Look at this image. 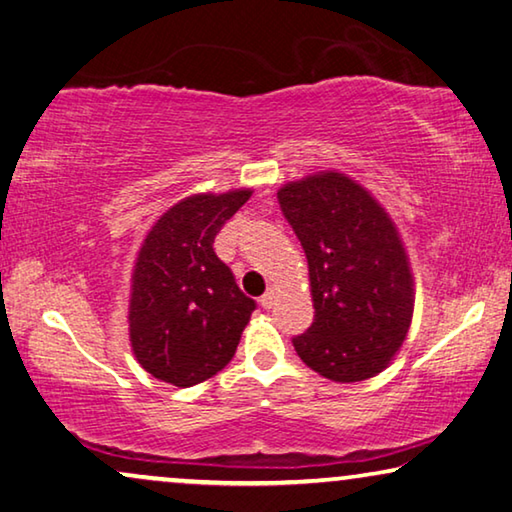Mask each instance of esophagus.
<instances>
[{"instance_id": "1", "label": "esophagus", "mask_w": 512, "mask_h": 512, "mask_svg": "<svg viewBox=\"0 0 512 512\" xmlns=\"http://www.w3.org/2000/svg\"><path fill=\"white\" fill-rule=\"evenodd\" d=\"M272 305H274V291H268L261 298V307L263 309H272Z\"/></svg>"}]
</instances>
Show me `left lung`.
<instances>
[{"instance_id":"left-lung-1","label":"left lung","mask_w":512,"mask_h":512,"mask_svg":"<svg viewBox=\"0 0 512 512\" xmlns=\"http://www.w3.org/2000/svg\"><path fill=\"white\" fill-rule=\"evenodd\" d=\"M305 249L314 323L293 337L300 360L325 379L355 383L388 367L409 332L413 277L388 212L342 173L277 191Z\"/></svg>"}]
</instances>
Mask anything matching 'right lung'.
<instances>
[{"instance_id":"obj_1","label":"right lung","mask_w":512,"mask_h":512,"mask_svg":"<svg viewBox=\"0 0 512 512\" xmlns=\"http://www.w3.org/2000/svg\"><path fill=\"white\" fill-rule=\"evenodd\" d=\"M249 196V189L189 196L147 233L131 274L129 337L154 379L189 388L235 355L256 302L240 291L212 244Z\"/></svg>"}]
</instances>
